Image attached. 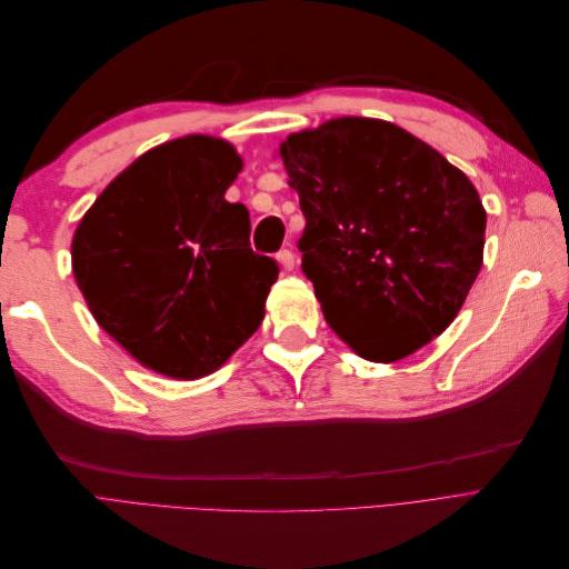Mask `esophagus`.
Returning a JSON list of instances; mask_svg holds the SVG:
<instances>
[{
  "instance_id": "1",
  "label": "esophagus",
  "mask_w": 569,
  "mask_h": 569,
  "mask_svg": "<svg viewBox=\"0 0 569 569\" xmlns=\"http://www.w3.org/2000/svg\"><path fill=\"white\" fill-rule=\"evenodd\" d=\"M278 263L284 268V270H295V263H297V258H295V253H291L289 249H282L278 256Z\"/></svg>"
}]
</instances>
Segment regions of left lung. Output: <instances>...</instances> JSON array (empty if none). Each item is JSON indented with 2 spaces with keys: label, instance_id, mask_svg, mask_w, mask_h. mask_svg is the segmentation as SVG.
Returning a JSON list of instances; mask_svg holds the SVG:
<instances>
[{
  "label": "left lung",
  "instance_id": "left-lung-1",
  "mask_svg": "<svg viewBox=\"0 0 569 569\" xmlns=\"http://www.w3.org/2000/svg\"><path fill=\"white\" fill-rule=\"evenodd\" d=\"M278 157L306 216L301 268L337 337L375 363L439 337L485 261L470 178L408 130L360 116L291 132Z\"/></svg>",
  "mask_w": 569,
  "mask_h": 569
}]
</instances>
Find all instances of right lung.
Wrapping results in <instances>:
<instances>
[{"label":"right lung","instance_id":"add662e5","mask_svg":"<svg viewBox=\"0 0 569 569\" xmlns=\"http://www.w3.org/2000/svg\"><path fill=\"white\" fill-rule=\"evenodd\" d=\"M242 157L184 134L116 176L78 222L71 261L94 320L137 363L199 380L258 330L278 263L251 251L244 203L226 201Z\"/></svg>","mask_w":569,"mask_h":569}]
</instances>
